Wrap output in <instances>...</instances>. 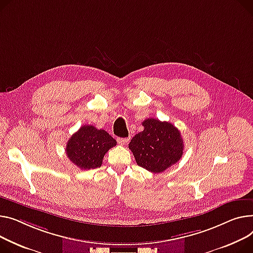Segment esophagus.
<instances>
[{"label": "esophagus", "instance_id": "34e87169", "mask_svg": "<svg viewBox=\"0 0 253 253\" xmlns=\"http://www.w3.org/2000/svg\"><path fill=\"white\" fill-rule=\"evenodd\" d=\"M117 141H118V143L121 144V145H125V144L128 143L129 138H118Z\"/></svg>", "mask_w": 253, "mask_h": 253}]
</instances>
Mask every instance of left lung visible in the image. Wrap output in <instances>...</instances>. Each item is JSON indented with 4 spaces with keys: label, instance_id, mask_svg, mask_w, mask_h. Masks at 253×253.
I'll return each mask as SVG.
<instances>
[{
    "label": "left lung",
    "instance_id": "8db88e82",
    "mask_svg": "<svg viewBox=\"0 0 253 253\" xmlns=\"http://www.w3.org/2000/svg\"><path fill=\"white\" fill-rule=\"evenodd\" d=\"M142 126L143 131L129 143L138 166L149 172L162 173L179 162L184 143L180 131L173 124L150 118L142 122Z\"/></svg>",
    "mask_w": 253,
    "mask_h": 253
}]
</instances>
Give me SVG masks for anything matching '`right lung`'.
I'll use <instances>...</instances> for the list:
<instances>
[{
  "mask_svg": "<svg viewBox=\"0 0 253 253\" xmlns=\"http://www.w3.org/2000/svg\"><path fill=\"white\" fill-rule=\"evenodd\" d=\"M116 144L107 131L84 125L67 142L66 154L79 169L90 170L102 166L104 156Z\"/></svg>",
  "mask_w": 253,
  "mask_h": 253,
  "instance_id": "add662e5",
  "label": "right lung"
}]
</instances>
